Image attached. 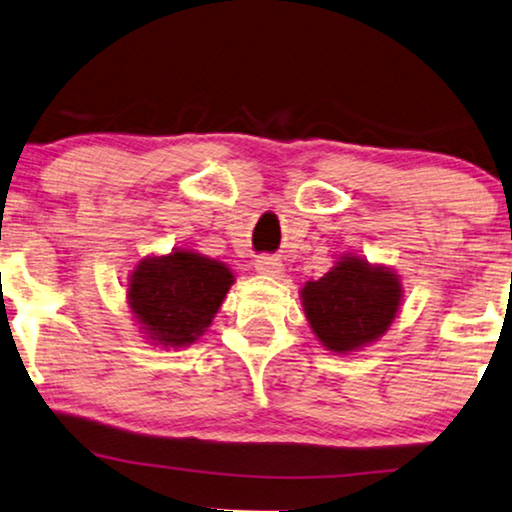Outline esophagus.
<instances>
[{
  "label": "esophagus",
  "mask_w": 512,
  "mask_h": 512,
  "mask_svg": "<svg viewBox=\"0 0 512 512\" xmlns=\"http://www.w3.org/2000/svg\"><path fill=\"white\" fill-rule=\"evenodd\" d=\"M254 265H256V270L261 272V275H268V277H279V275H282V270H284L282 261H279V258H275V256H258Z\"/></svg>",
  "instance_id": "34e87169"
}]
</instances>
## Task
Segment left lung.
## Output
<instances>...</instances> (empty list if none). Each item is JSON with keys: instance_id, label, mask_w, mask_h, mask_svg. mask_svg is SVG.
Returning a JSON list of instances; mask_svg holds the SVG:
<instances>
[{"instance_id": "left-lung-1", "label": "left lung", "mask_w": 512, "mask_h": 512, "mask_svg": "<svg viewBox=\"0 0 512 512\" xmlns=\"http://www.w3.org/2000/svg\"><path fill=\"white\" fill-rule=\"evenodd\" d=\"M401 298V279L394 270L352 254L340 256L324 277L300 291L312 333L335 354L382 338L394 324Z\"/></svg>"}]
</instances>
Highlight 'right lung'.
I'll list each match as a JSON object with an SVG mask.
<instances>
[{
  "mask_svg": "<svg viewBox=\"0 0 512 512\" xmlns=\"http://www.w3.org/2000/svg\"><path fill=\"white\" fill-rule=\"evenodd\" d=\"M233 282L221 261L174 249L137 263L128 277V305L153 345L186 347L212 326Z\"/></svg>",
  "mask_w": 512,
  "mask_h": 512,
  "instance_id": "add662e5",
  "label": "right lung"
}]
</instances>
